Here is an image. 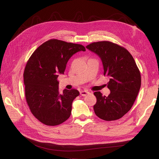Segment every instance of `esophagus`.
<instances>
[{"instance_id":"1","label":"esophagus","mask_w":159,"mask_h":159,"mask_svg":"<svg viewBox=\"0 0 159 159\" xmlns=\"http://www.w3.org/2000/svg\"><path fill=\"white\" fill-rule=\"evenodd\" d=\"M89 93H90L88 91H86V90H85V91H80V95H82V96H85V95H87Z\"/></svg>"}]
</instances>
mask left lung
I'll use <instances>...</instances> for the list:
<instances>
[{"label":"left lung","mask_w":159,"mask_h":159,"mask_svg":"<svg viewBox=\"0 0 159 159\" xmlns=\"http://www.w3.org/2000/svg\"><path fill=\"white\" fill-rule=\"evenodd\" d=\"M86 48L102 60L104 75L109 78L108 96L100 91L94 95L95 115L105 121L121 118L131 109L141 88V74L134 60L125 48L109 41L93 42Z\"/></svg>","instance_id":"obj_1"}]
</instances>
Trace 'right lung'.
Here are the masks:
<instances>
[{"label": "right lung", "instance_id": "1", "mask_svg": "<svg viewBox=\"0 0 159 159\" xmlns=\"http://www.w3.org/2000/svg\"><path fill=\"white\" fill-rule=\"evenodd\" d=\"M80 51H85L84 46L51 39L27 61L24 71L26 102L34 116L46 125H58L70 117L72 102L80 92L65 89L60 93L57 78L64 74L70 57Z\"/></svg>", "mask_w": 159, "mask_h": 159}]
</instances>
